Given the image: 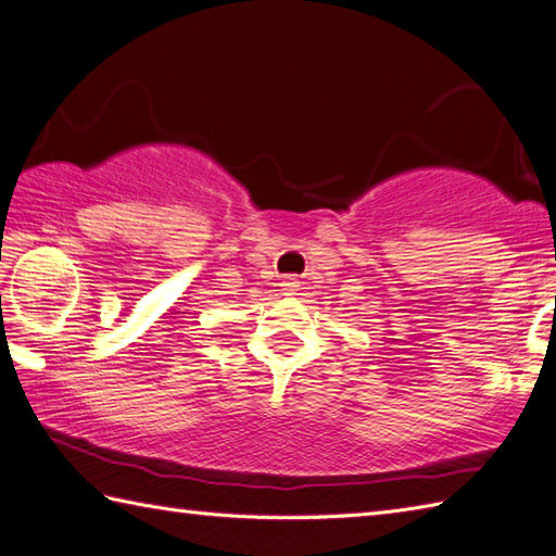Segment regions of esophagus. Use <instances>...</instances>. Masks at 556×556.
I'll use <instances>...</instances> for the list:
<instances>
[{
    "mask_svg": "<svg viewBox=\"0 0 556 556\" xmlns=\"http://www.w3.org/2000/svg\"><path fill=\"white\" fill-rule=\"evenodd\" d=\"M280 288H282V292H286V294H294V292H298V280H294L292 276H288V278H282V282H280Z\"/></svg>",
    "mask_w": 556,
    "mask_h": 556,
    "instance_id": "obj_1",
    "label": "esophagus"
}]
</instances>
